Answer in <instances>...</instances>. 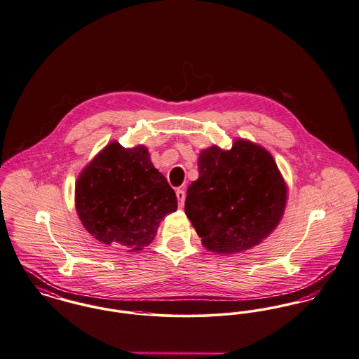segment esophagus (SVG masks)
Masks as SVG:
<instances>
[{"label":"esophagus","instance_id":"34e87169","mask_svg":"<svg viewBox=\"0 0 359 359\" xmlns=\"http://www.w3.org/2000/svg\"><path fill=\"white\" fill-rule=\"evenodd\" d=\"M176 196H177V199H179V206L182 208V206L184 205V199H186V191L183 190V189H177V190H176Z\"/></svg>","mask_w":359,"mask_h":359}]
</instances>
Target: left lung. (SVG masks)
<instances>
[{"label": "left lung", "instance_id": "1", "mask_svg": "<svg viewBox=\"0 0 359 359\" xmlns=\"http://www.w3.org/2000/svg\"><path fill=\"white\" fill-rule=\"evenodd\" d=\"M198 169L184 208L208 250L241 252L274 231L285 210L286 186L266 149L243 140L228 151L211 147L201 153Z\"/></svg>", "mask_w": 359, "mask_h": 359}]
</instances>
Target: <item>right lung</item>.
<instances>
[{
	"label": "right lung",
	"mask_w": 359,
	"mask_h": 359,
	"mask_svg": "<svg viewBox=\"0 0 359 359\" xmlns=\"http://www.w3.org/2000/svg\"><path fill=\"white\" fill-rule=\"evenodd\" d=\"M76 209L96 240L140 251L151 243L160 221L176 211L177 199L148 149L112 142L77 179Z\"/></svg>",
	"instance_id": "1"
}]
</instances>
